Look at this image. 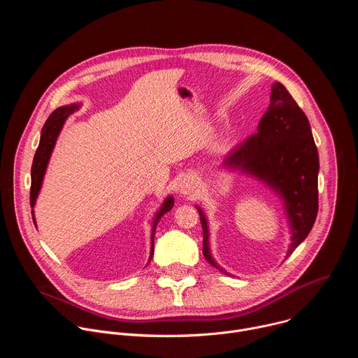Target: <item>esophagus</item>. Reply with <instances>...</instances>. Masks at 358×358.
Masks as SVG:
<instances>
[{
	"mask_svg": "<svg viewBox=\"0 0 358 358\" xmlns=\"http://www.w3.org/2000/svg\"><path fill=\"white\" fill-rule=\"evenodd\" d=\"M181 188H182V189H181L182 194H189V192L194 189V182H192V181H187Z\"/></svg>",
	"mask_w": 358,
	"mask_h": 358,
	"instance_id": "34e87169",
	"label": "esophagus"
}]
</instances>
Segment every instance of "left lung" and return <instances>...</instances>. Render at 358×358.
Instances as JSON below:
<instances>
[{
	"label": "left lung",
	"instance_id": "8db88e82",
	"mask_svg": "<svg viewBox=\"0 0 358 358\" xmlns=\"http://www.w3.org/2000/svg\"><path fill=\"white\" fill-rule=\"evenodd\" d=\"M224 164L257 176L282 195L293 232L287 250L290 257L308 238L317 217L319 152L308 117L282 83L272 86L271 103L258 131L234 147ZM196 210L203 232V257L227 273L211 257L207 221L202 211Z\"/></svg>",
	"mask_w": 358,
	"mask_h": 358
}]
</instances>
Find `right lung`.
<instances>
[{
  "label": "right lung",
  "instance_id": "add662e5",
  "mask_svg": "<svg viewBox=\"0 0 358 358\" xmlns=\"http://www.w3.org/2000/svg\"><path fill=\"white\" fill-rule=\"evenodd\" d=\"M76 109H78V105H71V106H64V108L57 109L55 112H52V115L48 117V120L45 122V124L42 127L41 141H39V145L36 148L35 156H34L32 169H31V192H29L31 207L35 206L36 195L39 192V188H41V184H42V178H43V174H45V170H46V164L49 162L50 152H52V150H54L57 137H58V134H59V131H61L66 117L71 113H73ZM173 206H174V199H173V196H169L164 201L162 210L159 211V214L156 217L155 227H152V232H151V257H150V259L152 258V249H155V239H152V238H155L157 222H159V220L164 214H167L173 208Z\"/></svg>",
  "mask_w": 358,
  "mask_h": 358
}]
</instances>
